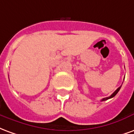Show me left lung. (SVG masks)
Here are the masks:
<instances>
[{
  "label": "left lung",
  "mask_w": 134,
  "mask_h": 134,
  "mask_svg": "<svg viewBox=\"0 0 134 134\" xmlns=\"http://www.w3.org/2000/svg\"><path fill=\"white\" fill-rule=\"evenodd\" d=\"M121 86H120V87H118V89H117V90H115V92H114V93H113V94H112V95H111V96H110L109 97H107V98H103V99H102V100H101V101L106 100H108V99L112 98H113V97H114V96H115V95H116V94H117V93H118V91L120 90V89H121Z\"/></svg>",
  "instance_id": "1"
}]
</instances>
